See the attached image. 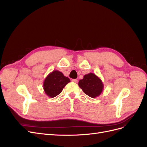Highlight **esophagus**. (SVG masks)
I'll return each mask as SVG.
<instances>
[{
  "label": "esophagus",
  "mask_w": 147,
  "mask_h": 147,
  "mask_svg": "<svg viewBox=\"0 0 147 147\" xmlns=\"http://www.w3.org/2000/svg\"><path fill=\"white\" fill-rule=\"evenodd\" d=\"M72 82H74V83H78V80L77 79H72Z\"/></svg>",
  "instance_id": "obj_1"
}]
</instances>
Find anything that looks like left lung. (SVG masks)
I'll return each instance as SVG.
<instances>
[{
    "label": "left lung",
    "mask_w": 147,
    "mask_h": 147,
    "mask_svg": "<svg viewBox=\"0 0 147 147\" xmlns=\"http://www.w3.org/2000/svg\"><path fill=\"white\" fill-rule=\"evenodd\" d=\"M78 85L86 95L92 98L99 96L104 88L100 80L92 73L84 75L79 81Z\"/></svg>",
    "instance_id": "1"
}]
</instances>
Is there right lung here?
Instances as JSON below:
<instances>
[{
	"label": "right lung",
	"instance_id": "add662e5",
	"mask_svg": "<svg viewBox=\"0 0 147 147\" xmlns=\"http://www.w3.org/2000/svg\"><path fill=\"white\" fill-rule=\"evenodd\" d=\"M70 79L64 76L58 70H54L48 75L43 83V89L46 94L50 97H55L59 94Z\"/></svg>",
	"mask_w": 147,
	"mask_h": 147
}]
</instances>
